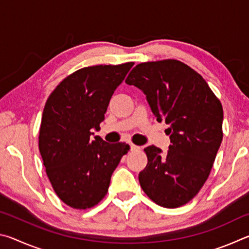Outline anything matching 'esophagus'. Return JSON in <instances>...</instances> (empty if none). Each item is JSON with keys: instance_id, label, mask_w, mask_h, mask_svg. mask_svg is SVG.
Listing matches in <instances>:
<instances>
[{"instance_id": "esophagus-1", "label": "esophagus", "mask_w": 249, "mask_h": 249, "mask_svg": "<svg viewBox=\"0 0 249 249\" xmlns=\"http://www.w3.org/2000/svg\"><path fill=\"white\" fill-rule=\"evenodd\" d=\"M129 146H130V150H132V151H135V150H140V149H141L140 147L136 146V145H134V144H130Z\"/></svg>"}]
</instances>
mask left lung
<instances>
[{
	"instance_id": "obj_1",
	"label": "left lung",
	"mask_w": 249,
	"mask_h": 249,
	"mask_svg": "<svg viewBox=\"0 0 249 249\" xmlns=\"http://www.w3.org/2000/svg\"><path fill=\"white\" fill-rule=\"evenodd\" d=\"M125 82L142 90L158 122L169 125L166 154L146 147L141 187L163 208L187 204L208 180L223 140V107L202 75L176 59L138 64Z\"/></svg>"
}]
</instances>
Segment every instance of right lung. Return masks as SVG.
Masks as SVG:
<instances>
[{
    "instance_id": "add662e5",
    "label": "right lung",
    "mask_w": 249,
    "mask_h": 249,
    "mask_svg": "<svg viewBox=\"0 0 249 249\" xmlns=\"http://www.w3.org/2000/svg\"><path fill=\"white\" fill-rule=\"evenodd\" d=\"M134 62L86 67L58 84L45 104L38 147L50 183L70 208H93L107 196L113 171L127 154L125 142L108 144L92 128Z\"/></svg>"
}]
</instances>
